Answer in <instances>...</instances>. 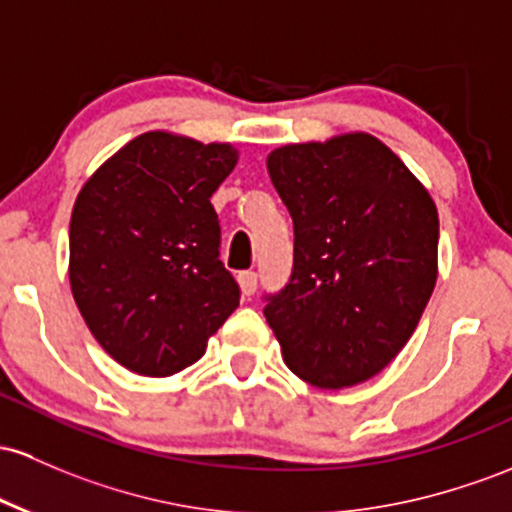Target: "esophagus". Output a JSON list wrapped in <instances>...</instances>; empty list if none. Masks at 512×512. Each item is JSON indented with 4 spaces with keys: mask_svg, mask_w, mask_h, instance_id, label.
<instances>
[{
    "mask_svg": "<svg viewBox=\"0 0 512 512\" xmlns=\"http://www.w3.org/2000/svg\"><path fill=\"white\" fill-rule=\"evenodd\" d=\"M238 284H240V291H243V296H252L257 291V274L255 272H240Z\"/></svg>",
    "mask_w": 512,
    "mask_h": 512,
    "instance_id": "34e87169",
    "label": "esophagus"
}]
</instances>
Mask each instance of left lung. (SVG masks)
Returning <instances> with one entry per match:
<instances>
[{
    "mask_svg": "<svg viewBox=\"0 0 512 512\" xmlns=\"http://www.w3.org/2000/svg\"><path fill=\"white\" fill-rule=\"evenodd\" d=\"M294 221L289 284L265 296L284 362L318 389L372 379L411 340L437 282L435 201L379 138L272 150Z\"/></svg>",
    "mask_w": 512,
    "mask_h": 512,
    "instance_id": "8db88e82",
    "label": "left lung"
}]
</instances>
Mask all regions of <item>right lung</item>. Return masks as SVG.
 I'll list each match as a JSON object with an SVG mask.
<instances>
[{
	"instance_id": "right-lung-1",
	"label": "right lung",
	"mask_w": 512,
	"mask_h": 512,
	"mask_svg": "<svg viewBox=\"0 0 512 512\" xmlns=\"http://www.w3.org/2000/svg\"><path fill=\"white\" fill-rule=\"evenodd\" d=\"M235 162L228 143L150 131L77 194L72 296L99 345L131 372H182L238 308L240 286L218 260L221 226L211 206Z\"/></svg>"
}]
</instances>
